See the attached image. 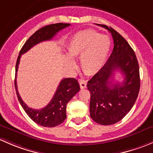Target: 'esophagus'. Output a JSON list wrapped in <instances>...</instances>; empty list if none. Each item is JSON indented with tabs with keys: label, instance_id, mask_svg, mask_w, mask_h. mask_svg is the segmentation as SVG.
<instances>
[{
	"label": "esophagus",
	"instance_id": "1",
	"mask_svg": "<svg viewBox=\"0 0 153 153\" xmlns=\"http://www.w3.org/2000/svg\"><path fill=\"white\" fill-rule=\"evenodd\" d=\"M79 85H80V88H82V89H84V88H85L87 87V82H86V81H85L84 79H79Z\"/></svg>",
	"mask_w": 153,
	"mask_h": 153
}]
</instances>
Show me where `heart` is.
Wrapping results in <instances>:
<instances>
[{
    "label": "heart",
    "mask_w": 153,
    "mask_h": 153,
    "mask_svg": "<svg viewBox=\"0 0 153 153\" xmlns=\"http://www.w3.org/2000/svg\"><path fill=\"white\" fill-rule=\"evenodd\" d=\"M111 49V40L108 35L100 34L94 29L79 31L71 37L68 45L71 56L79 57L81 68L86 74L98 73L106 62ZM71 56L65 59L66 65L74 69L76 62Z\"/></svg>",
    "instance_id": "1"
}]
</instances>
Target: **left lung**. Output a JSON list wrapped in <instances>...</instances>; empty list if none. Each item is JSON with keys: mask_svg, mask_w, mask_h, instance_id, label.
Masks as SVG:
<instances>
[{"mask_svg": "<svg viewBox=\"0 0 153 153\" xmlns=\"http://www.w3.org/2000/svg\"><path fill=\"white\" fill-rule=\"evenodd\" d=\"M99 26L111 33L114 47L102 68L88 82L90 115L97 123L111 125L122 120L134 105L140 89L139 65L134 51L120 34L106 25ZM116 70L124 76L122 83L109 80Z\"/></svg>", "mask_w": 153, "mask_h": 153, "instance_id": "1", "label": "left lung"}]
</instances>
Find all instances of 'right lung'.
<instances>
[{
	"label": "right lung",
	"mask_w": 153,
	"mask_h": 153,
	"mask_svg": "<svg viewBox=\"0 0 153 153\" xmlns=\"http://www.w3.org/2000/svg\"><path fill=\"white\" fill-rule=\"evenodd\" d=\"M69 23H55L45 26L37 30L25 42L20 51V53L17 59L15 66V86L18 99L25 112L27 113L30 119L35 123L42 127H53L57 126L65 121L66 119V106L68 102L74 97V96L79 91L80 87L77 79L74 78H65L61 80L59 86L53 95L51 102L45 107L40 110L30 108L24 103L20 97L18 91L16 82L17 71L20 62V56L26 53L31 48L37 44L45 40H50L54 37L56 33L62 29L70 26Z\"/></svg>",
	"instance_id": "right-lung-1"
}]
</instances>
